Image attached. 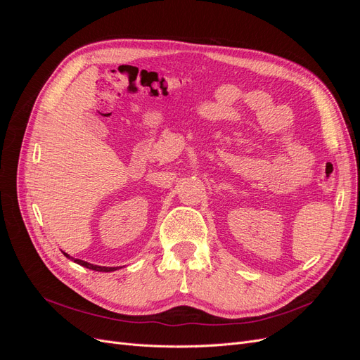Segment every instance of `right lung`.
Returning <instances> with one entry per match:
<instances>
[{"label": "right lung", "instance_id": "1", "mask_svg": "<svg viewBox=\"0 0 360 360\" xmlns=\"http://www.w3.org/2000/svg\"><path fill=\"white\" fill-rule=\"evenodd\" d=\"M64 255H66L69 259H72V261H75L76 264H79V266H84V267H86V269H91V270H96V271H114V270H117L118 267H105V266H96V264H90V263H86V261H82V259H75V258H72L69 254H66L64 252Z\"/></svg>", "mask_w": 360, "mask_h": 360}]
</instances>
